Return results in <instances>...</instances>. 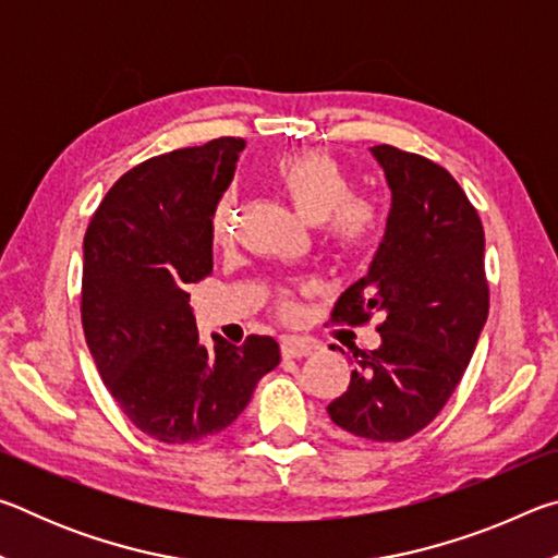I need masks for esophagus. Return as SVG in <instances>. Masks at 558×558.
<instances>
[{
	"label": "esophagus",
	"mask_w": 558,
	"mask_h": 558,
	"mask_svg": "<svg viewBox=\"0 0 558 558\" xmlns=\"http://www.w3.org/2000/svg\"><path fill=\"white\" fill-rule=\"evenodd\" d=\"M313 349H315L313 342H307V339H298V337H286L280 342V352L288 359H302V356L313 354Z\"/></svg>",
	"instance_id": "obj_1"
}]
</instances>
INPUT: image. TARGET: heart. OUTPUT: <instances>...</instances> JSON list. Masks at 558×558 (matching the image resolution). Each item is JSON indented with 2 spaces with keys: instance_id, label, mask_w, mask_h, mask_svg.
Here are the masks:
<instances>
[{
  "instance_id": "obj_1",
  "label": "heart",
  "mask_w": 558,
  "mask_h": 558,
  "mask_svg": "<svg viewBox=\"0 0 558 558\" xmlns=\"http://www.w3.org/2000/svg\"><path fill=\"white\" fill-rule=\"evenodd\" d=\"M270 174L282 194L307 221L323 223L325 239L347 258H359L381 233V209L369 196L354 194V179L335 157L319 149H298L278 157ZM233 233V196L223 194L209 216V239L226 245ZM282 313L295 310L290 292H280Z\"/></svg>"
}]
</instances>
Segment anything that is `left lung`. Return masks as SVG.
<instances>
[{"instance_id": "1", "label": "left lung", "mask_w": 558, "mask_h": 558, "mask_svg": "<svg viewBox=\"0 0 558 558\" xmlns=\"http://www.w3.org/2000/svg\"><path fill=\"white\" fill-rule=\"evenodd\" d=\"M391 214L366 278L342 292L335 325L381 315V347L354 354L329 418L356 438L401 442L442 411L465 374L489 310L485 231L448 169L391 145L372 147Z\"/></svg>"}]
</instances>
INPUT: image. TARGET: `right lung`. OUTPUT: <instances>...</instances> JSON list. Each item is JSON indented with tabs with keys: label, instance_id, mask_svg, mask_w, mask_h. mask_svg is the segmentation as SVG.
Segmentation results:
<instances>
[{
	"label": "right lung",
	"instance_id": "obj_1",
	"mask_svg": "<svg viewBox=\"0 0 558 558\" xmlns=\"http://www.w3.org/2000/svg\"><path fill=\"white\" fill-rule=\"evenodd\" d=\"M241 137L145 159L122 174L83 239L81 323L122 413L169 446L216 436L280 362L272 337L199 344L186 288L211 272L209 216Z\"/></svg>",
	"mask_w": 558,
	"mask_h": 558
}]
</instances>
